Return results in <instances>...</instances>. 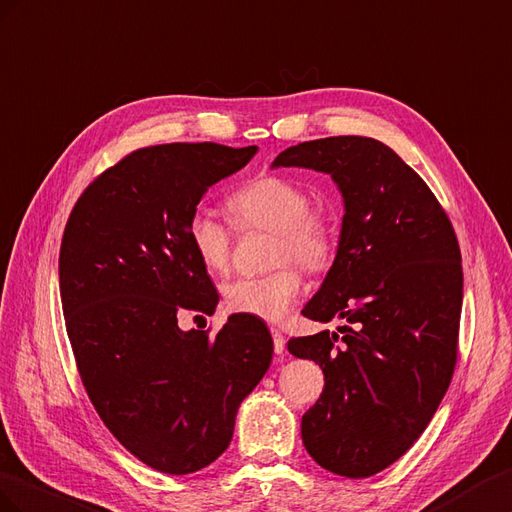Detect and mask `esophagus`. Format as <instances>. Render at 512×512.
Masks as SVG:
<instances>
[{
    "label": "esophagus",
    "mask_w": 512,
    "mask_h": 512,
    "mask_svg": "<svg viewBox=\"0 0 512 512\" xmlns=\"http://www.w3.org/2000/svg\"><path fill=\"white\" fill-rule=\"evenodd\" d=\"M270 332H272L274 352H276V354H283V352H285V337H283V332H281L279 328H272Z\"/></svg>",
    "instance_id": "34e87169"
}]
</instances>
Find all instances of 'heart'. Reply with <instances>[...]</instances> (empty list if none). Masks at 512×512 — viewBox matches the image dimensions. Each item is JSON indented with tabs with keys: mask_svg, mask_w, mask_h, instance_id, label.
Listing matches in <instances>:
<instances>
[{
	"mask_svg": "<svg viewBox=\"0 0 512 512\" xmlns=\"http://www.w3.org/2000/svg\"><path fill=\"white\" fill-rule=\"evenodd\" d=\"M231 223L240 231H272L270 266L261 276H244L225 285L231 313L281 321L304 294L302 270L321 272L332 264L337 227L328 212L311 206L306 188L287 175H255L227 197ZM186 240L208 272L221 274L231 264L233 229L210 210L197 208L186 218Z\"/></svg>",
	"mask_w": 512,
	"mask_h": 512,
	"instance_id": "1",
	"label": "heart"
}]
</instances>
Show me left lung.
<instances>
[{
  "label": "left lung",
  "instance_id": "1",
  "mask_svg": "<svg viewBox=\"0 0 512 512\" xmlns=\"http://www.w3.org/2000/svg\"><path fill=\"white\" fill-rule=\"evenodd\" d=\"M274 167L330 173L345 199L339 251L304 306L337 332L287 349L324 371L302 416V442L328 472L367 478L403 457L427 429L455 373L463 270L457 233L425 180L371 137L291 145Z\"/></svg>",
  "mask_w": 512,
  "mask_h": 512
}]
</instances>
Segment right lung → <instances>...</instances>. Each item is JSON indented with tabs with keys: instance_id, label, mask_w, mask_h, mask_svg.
Listing matches in <instances>:
<instances>
[{
	"instance_id": "add662e5",
	"label": "right lung",
	"mask_w": 512,
	"mask_h": 512,
	"mask_svg": "<svg viewBox=\"0 0 512 512\" xmlns=\"http://www.w3.org/2000/svg\"><path fill=\"white\" fill-rule=\"evenodd\" d=\"M257 152L165 143L126 154L85 188L60 248V294L81 382L100 420L145 465L191 474L227 450L242 399L266 375L272 337L251 315L216 334L180 330L218 294L186 218Z\"/></svg>"
}]
</instances>
